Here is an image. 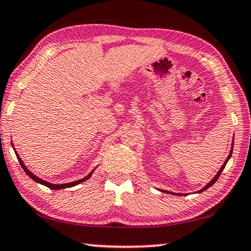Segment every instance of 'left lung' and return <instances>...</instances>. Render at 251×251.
I'll return each mask as SVG.
<instances>
[{
	"mask_svg": "<svg viewBox=\"0 0 251 251\" xmlns=\"http://www.w3.org/2000/svg\"><path fill=\"white\" fill-rule=\"evenodd\" d=\"M232 148H233V143H232V146H231V151H230V152H229V155H228V157H227V159L226 160H225V163H224V165H223V166L222 167H220V169H219V172L217 173V175H216L214 178H212V179L209 181V182H208V184L205 186V187H203V188H201V190H198V192L197 193H201V192H203V190H206L207 188H209V187H211L212 185H214L215 184V182L216 181H217V179H218V178H219V176H220V174H222V172L224 171V168H225V166H226V164L228 163V160H229V158H230V157H231V154H232ZM161 192H164V193H167V194H171V195H177V196H178V195H181V194H176V193H172V192H168V190H161ZM186 195L187 194H184V196H186Z\"/></svg>",
	"mask_w": 251,
	"mask_h": 251,
	"instance_id": "8db88e82",
	"label": "left lung"
}]
</instances>
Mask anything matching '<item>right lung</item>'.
I'll return each instance as SVG.
<instances>
[{"label":"right lung","mask_w":251,"mask_h":251,"mask_svg":"<svg viewBox=\"0 0 251 251\" xmlns=\"http://www.w3.org/2000/svg\"><path fill=\"white\" fill-rule=\"evenodd\" d=\"M12 146H13V144H12ZM15 155H16V157H18V159H19V161H20L21 166H22V168H23V171L27 174L28 177H31L34 181L39 182V184H42V185H44V186H46V187H49V188H50V189H55V190H57V189H63V188H69V187H73V186L78 185V184H80V182H83V181H85V180H87L88 178H90V177L92 176L93 172H94V171H93L92 173L88 174V175H87L86 177H85V178H82V179H79V180H75V181H72V182H67V184H58V185H56V184H52V182H49V181H46V180L41 179L40 177H37L36 175H34V174L29 172L28 169L26 168V166H25L24 163H23L22 160H21L20 156L18 155V152H16V151H15Z\"/></svg>","instance_id":"add662e5"}]
</instances>
